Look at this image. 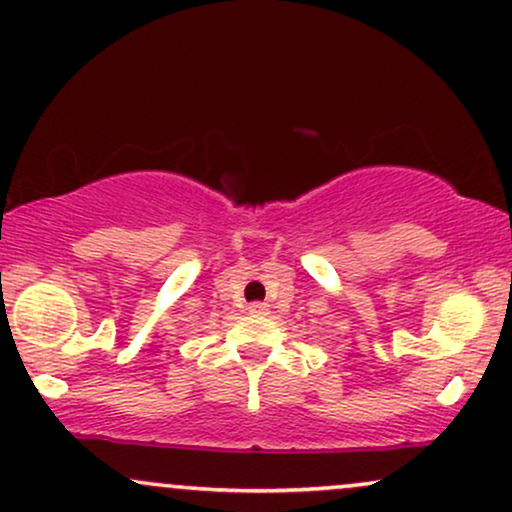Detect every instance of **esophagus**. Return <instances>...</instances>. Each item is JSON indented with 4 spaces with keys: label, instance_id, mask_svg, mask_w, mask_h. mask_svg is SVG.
<instances>
[{
    "label": "esophagus",
    "instance_id": "esophagus-1",
    "mask_svg": "<svg viewBox=\"0 0 512 512\" xmlns=\"http://www.w3.org/2000/svg\"><path fill=\"white\" fill-rule=\"evenodd\" d=\"M248 309H250V314H269V304L267 302H252Z\"/></svg>",
    "mask_w": 512,
    "mask_h": 512
}]
</instances>
